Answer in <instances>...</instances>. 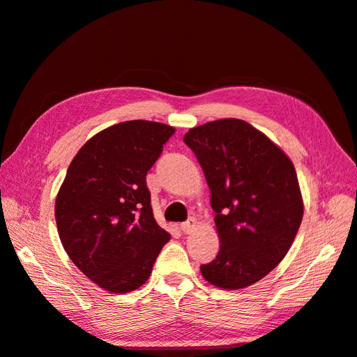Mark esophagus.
Wrapping results in <instances>:
<instances>
[{
  "label": "esophagus",
  "instance_id": "34e87169",
  "mask_svg": "<svg viewBox=\"0 0 357 357\" xmlns=\"http://www.w3.org/2000/svg\"><path fill=\"white\" fill-rule=\"evenodd\" d=\"M195 228V219L194 217H189V219L186 222H183L180 225V229L183 234H189V232H192Z\"/></svg>",
  "mask_w": 357,
  "mask_h": 357
}]
</instances>
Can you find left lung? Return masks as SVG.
Listing matches in <instances>:
<instances>
[{"label": "left lung", "mask_w": 357, "mask_h": 357, "mask_svg": "<svg viewBox=\"0 0 357 357\" xmlns=\"http://www.w3.org/2000/svg\"><path fill=\"white\" fill-rule=\"evenodd\" d=\"M191 149L211 189L220 250L200 266L209 283L238 289L271 273L299 231L303 203L291 160L260 130L237 119L189 129Z\"/></svg>", "instance_id": "8db88e82"}]
</instances>
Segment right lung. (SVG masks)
I'll return each instance as SVG.
<instances>
[{
  "label": "right lung",
  "instance_id": "1",
  "mask_svg": "<svg viewBox=\"0 0 357 357\" xmlns=\"http://www.w3.org/2000/svg\"><path fill=\"white\" fill-rule=\"evenodd\" d=\"M174 128L132 120L93 135L68 168L55 219L68 256L86 278L111 293L149 279L171 234L158 227L146 174Z\"/></svg>",
  "mask_w": 357,
  "mask_h": 357
}]
</instances>
